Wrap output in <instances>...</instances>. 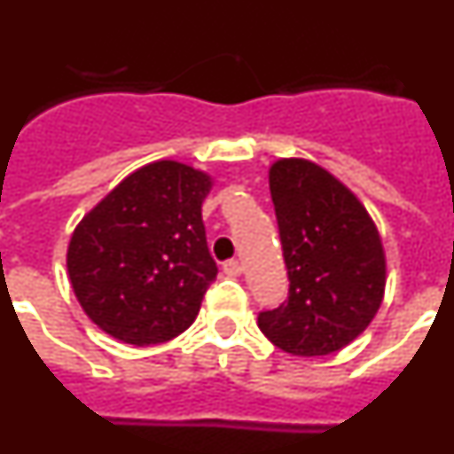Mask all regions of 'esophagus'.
Listing matches in <instances>:
<instances>
[{
    "label": "esophagus",
    "mask_w": 454,
    "mask_h": 454,
    "mask_svg": "<svg viewBox=\"0 0 454 454\" xmlns=\"http://www.w3.org/2000/svg\"><path fill=\"white\" fill-rule=\"evenodd\" d=\"M223 272L227 277H239L243 272V266H240L239 259H230V262L223 263Z\"/></svg>",
    "instance_id": "obj_1"
}]
</instances>
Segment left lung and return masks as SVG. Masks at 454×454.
<instances>
[{
    "label": "left lung",
    "mask_w": 454,
    "mask_h": 454,
    "mask_svg": "<svg viewBox=\"0 0 454 454\" xmlns=\"http://www.w3.org/2000/svg\"><path fill=\"white\" fill-rule=\"evenodd\" d=\"M268 182L291 286L286 302L259 314V330L291 355H332L382 304V239L355 192L318 163L279 159Z\"/></svg>",
    "instance_id": "obj_1"
}]
</instances>
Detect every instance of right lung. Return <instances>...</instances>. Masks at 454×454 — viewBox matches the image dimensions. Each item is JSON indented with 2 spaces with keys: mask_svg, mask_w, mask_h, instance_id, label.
<instances>
[{
  "mask_svg": "<svg viewBox=\"0 0 454 454\" xmlns=\"http://www.w3.org/2000/svg\"><path fill=\"white\" fill-rule=\"evenodd\" d=\"M211 186L207 172L166 159L131 172L83 215L67 246V275L99 330L156 346L198 318L218 275L202 223Z\"/></svg>",
  "mask_w": 454,
  "mask_h": 454,
  "instance_id": "1",
  "label": "right lung"
}]
</instances>
